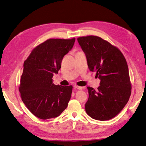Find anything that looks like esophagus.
I'll use <instances>...</instances> for the list:
<instances>
[{
	"label": "esophagus",
	"instance_id": "esophagus-1",
	"mask_svg": "<svg viewBox=\"0 0 146 146\" xmlns=\"http://www.w3.org/2000/svg\"><path fill=\"white\" fill-rule=\"evenodd\" d=\"M74 87L75 88H76V89H78V90H82V87H80V86H78V85H74Z\"/></svg>",
	"mask_w": 146,
	"mask_h": 146
}]
</instances>
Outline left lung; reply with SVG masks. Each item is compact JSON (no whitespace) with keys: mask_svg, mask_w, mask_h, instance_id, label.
<instances>
[{"mask_svg":"<svg viewBox=\"0 0 146 146\" xmlns=\"http://www.w3.org/2000/svg\"><path fill=\"white\" fill-rule=\"evenodd\" d=\"M87 58L89 70L100 80L97 90L88 87L87 114L97 120L115 117L130 98L131 85L126 60L117 47L96 36L77 39Z\"/></svg>","mask_w":146,"mask_h":146,"instance_id":"obj_1","label":"left lung"}]
</instances>
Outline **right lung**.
<instances>
[{
	"label": "right lung",
	"instance_id": "1",
	"mask_svg": "<svg viewBox=\"0 0 146 146\" xmlns=\"http://www.w3.org/2000/svg\"><path fill=\"white\" fill-rule=\"evenodd\" d=\"M75 40L48 39L34 48L24 62L19 91L25 105L39 118L58 117L68 106L72 86L56 85L52 77L58 73Z\"/></svg>",
	"mask_w": 146,
	"mask_h": 146
}]
</instances>
